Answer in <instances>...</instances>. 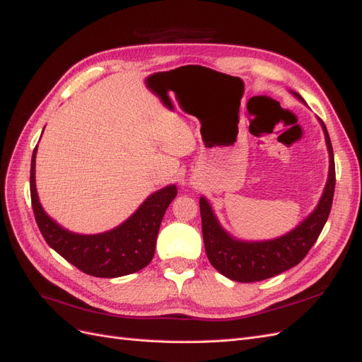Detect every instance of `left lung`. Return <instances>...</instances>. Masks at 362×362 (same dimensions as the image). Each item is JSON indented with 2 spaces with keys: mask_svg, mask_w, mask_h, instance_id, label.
Masks as SVG:
<instances>
[{
  "mask_svg": "<svg viewBox=\"0 0 362 362\" xmlns=\"http://www.w3.org/2000/svg\"><path fill=\"white\" fill-rule=\"evenodd\" d=\"M299 101L303 98L291 90ZM320 125L325 133L327 152H329V173L322 198L313 213L286 235L262 242H243L228 234L218 223L213 208L204 196L199 199L202 235L206 257L211 266L223 276L237 282H255L276 276L299 262L308 254L315 240L329 217L334 189H335V163L329 134L323 120Z\"/></svg>",
  "mask_w": 362,
  "mask_h": 362,
  "instance_id": "obj_1",
  "label": "left lung"
}]
</instances>
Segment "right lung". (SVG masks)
<instances>
[{"label":"right lung","instance_id":"add662e5","mask_svg":"<svg viewBox=\"0 0 362 362\" xmlns=\"http://www.w3.org/2000/svg\"><path fill=\"white\" fill-rule=\"evenodd\" d=\"M36 154L33 151L30 193L33 211L45 242L76 269L96 278H119L146 267L156 252L157 234L169 204L177 196L170 184L149 194L124 223L101 234H75L43 210L36 190Z\"/></svg>","mask_w":362,"mask_h":362}]
</instances>
